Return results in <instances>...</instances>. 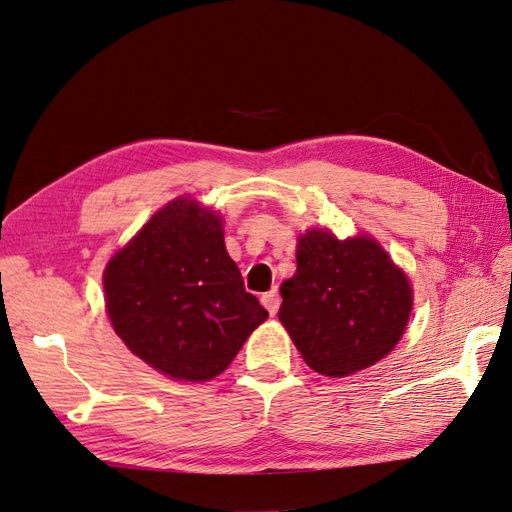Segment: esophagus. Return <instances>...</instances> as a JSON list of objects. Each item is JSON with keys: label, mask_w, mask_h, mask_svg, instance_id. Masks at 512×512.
Masks as SVG:
<instances>
[{"label": "esophagus", "mask_w": 512, "mask_h": 512, "mask_svg": "<svg viewBox=\"0 0 512 512\" xmlns=\"http://www.w3.org/2000/svg\"><path fill=\"white\" fill-rule=\"evenodd\" d=\"M262 305L267 307V312L271 314V316H275L277 314V309H280V303H282V299H280V292H277L275 288L273 290H269V292H265L262 294Z\"/></svg>", "instance_id": "esophagus-1"}]
</instances>
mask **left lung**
<instances>
[{
	"label": "left lung",
	"instance_id": "obj_1",
	"mask_svg": "<svg viewBox=\"0 0 512 512\" xmlns=\"http://www.w3.org/2000/svg\"><path fill=\"white\" fill-rule=\"evenodd\" d=\"M280 292L277 316L294 346L309 367L331 378L384 359L412 312L408 275L376 239L339 241L327 228L299 237L297 271Z\"/></svg>",
	"mask_w": 512,
	"mask_h": 512
}]
</instances>
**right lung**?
Masks as SVG:
<instances>
[{"mask_svg":"<svg viewBox=\"0 0 512 512\" xmlns=\"http://www.w3.org/2000/svg\"><path fill=\"white\" fill-rule=\"evenodd\" d=\"M108 320L160 374L205 382L232 363L269 312L226 252L222 218L188 196L151 215L104 269Z\"/></svg>","mask_w":512,"mask_h":512,"instance_id":"obj_1","label":"right lung"}]
</instances>
